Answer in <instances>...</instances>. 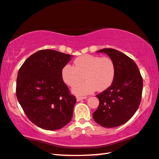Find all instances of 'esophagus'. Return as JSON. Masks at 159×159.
I'll return each mask as SVG.
<instances>
[{
  "label": "esophagus",
  "mask_w": 159,
  "mask_h": 159,
  "mask_svg": "<svg viewBox=\"0 0 159 159\" xmlns=\"http://www.w3.org/2000/svg\"><path fill=\"white\" fill-rule=\"evenodd\" d=\"M86 98H87V97H76V100H77V102H79L82 100V99H84Z\"/></svg>",
  "instance_id": "1"
}]
</instances>
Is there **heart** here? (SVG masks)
<instances>
[{"mask_svg": "<svg viewBox=\"0 0 159 159\" xmlns=\"http://www.w3.org/2000/svg\"><path fill=\"white\" fill-rule=\"evenodd\" d=\"M62 80L67 85L74 86L83 79L85 81L73 88L77 95H86L95 90L104 91L111 86L116 75L113 61L107 57L84 54L74 60L73 66L67 64L61 71Z\"/></svg>", "mask_w": 159, "mask_h": 159, "instance_id": "obj_1", "label": "heart"}]
</instances>
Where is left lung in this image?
<instances>
[{
  "instance_id": "left-lung-1",
  "label": "left lung",
  "mask_w": 159,
  "mask_h": 159,
  "mask_svg": "<svg viewBox=\"0 0 159 159\" xmlns=\"http://www.w3.org/2000/svg\"><path fill=\"white\" fill-rule=\"evenodd\" d=\"M97 52L105 53L113 61L116 75L112 85L97 95L99 104L93 118L103 127H116L127 122L138 109L143 78L136 63L124 53L113 48Z\"/></svg>"
}]
</instances>
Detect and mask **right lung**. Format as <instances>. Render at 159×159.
Masks as SVG:
<instances>
[{"label": "right lung", "mask_w": 159, "mask_h": 159, "mask_svg": "<svg viewBox=\"0 0 159 159\" xmlns=\"http://www.w3.org/2000/svg\"><path fill=\"white\" fill-rule=\"evenodd\" d=\"M72 57L55 50H40L19 70L16 97L27 118L40 128L57 130L72 119L76 99L61 75Z\"/></svg>", "instance_id": "add662e5"}]
</instances>
